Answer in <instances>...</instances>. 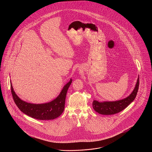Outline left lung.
<instances>
[{"mask_svg":"<svg viewBox=\"0 0 152 152\" xmlns=\"http://www.w3.org/2000/svg\"><path fill=\"white\" fill-rule=\"evenodd\" d=\"M139 87V76L137 81L132 93L126 98L116 101L99 102L94 100L92 102V107L94 110L99 114L104 115H114L120 112L126 108L136 98Z\"/></svg>","mask_w":152,"mask_h":152,"instance_id":"obj_1","label":"left lung"}]
</instances>
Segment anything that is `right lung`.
Wrapping results in <instances>:
<instances>
[{"instance_id":"1","label":"right lung","mask_w":152,"mask_h":152,"mask_svg":"<svg viewBox=\"0 0 152 152\" xmlns=\"http://www.w3.org/2000/svg\"><path fill=\"white\" fill-rule=\"evenodd\" d=\"M72 81V80H70L56 99L45 104H34L23 101L15 94L10 81L11 94L15 103L24 114L37 120H53L60 116L64 111L66 94Z\"/></svg>"}]
</instances>
